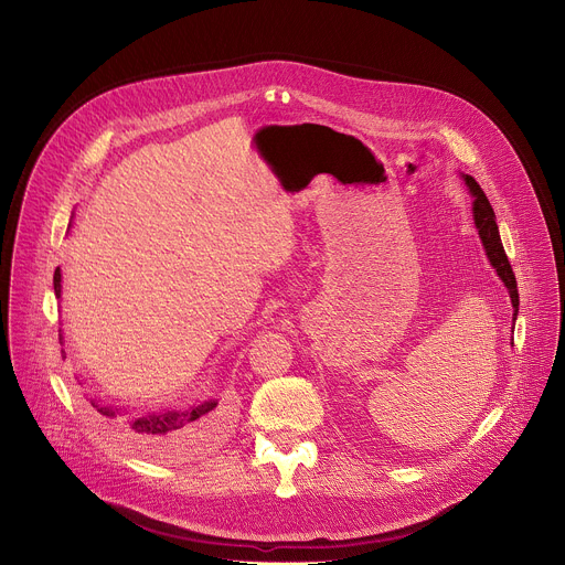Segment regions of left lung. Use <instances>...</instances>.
I'll return each instance as SVG.
<instances>
[{"instance_id":"1","label":"left lung","mask_w":565,"mask_h":565,"mask_svg":"<svg viewBox=\"0 0 565 565\" xmlns=\"http://www.w3.org/2000/svg\"><path fill=\"white\" fill-rule=\"evenodd\" d=\"M465 183L469 188V192L473 194V223L478 227V234H480V241L482 246H486V253L492 262V266L497 268L499 277L503 279V284L508 286L510 290V297H512V306H514V317L519 312V288H516V277H514V270L508 262V255L503 250V244H501V236H499V225H497V218H494V210L486 196V192L480 190V185L476 183L473 177L465 174Z\"/></svg>"}]
</instances>
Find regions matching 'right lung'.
Wrapping results in <instances>:
<instances>
[{"label":"right lung","instance_id":"1","mask_svg":"<svg viewBox=\"0 0 565 565\" xmlns=\"http://www.w3.org/2000/svg\"><path fill=\"white\" fill-rule=\"evenodd\" d=\"M60 279L62 275L57 268L53 275V288L57 297H60ZM216 405L218 402L210 399L190 412H168V414H153L142 418H125L120 409L100 405V402L92 399L96 418L109 436L136 449L138 454H145L151 458L177 456L192 449L194 443L201 440V436H205V431H210L216 425V418H218L214 414Z\"/></svg>","mask_w":565,"mask_h":565}]
</instances>
